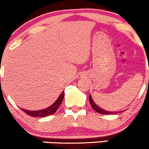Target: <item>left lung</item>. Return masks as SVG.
<instances>
[{"label": "left lung", "instance_id": "8db88e82", "mask_svg": "<svg viewBox=\"0 0 149 149\" xmlns=\"http://www.w3.org/2000/svg\"><path fill=\"white\" fill-rule=\"evenodd\" d=\"M89 101H90V104H91L92 107L93 108V109H95L98 113L103 114V115H112V114H115V112H109V111L104 110V109H101V108H100L99 107L97 106L96 104H95V102L93 101V98H92V96L90 95V97H89Z\"/></svg>", "mask_w": 149, "mask_h": 149}]
</instances>
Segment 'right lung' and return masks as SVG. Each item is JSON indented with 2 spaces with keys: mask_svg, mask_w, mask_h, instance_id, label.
I'll list each match as a JSON object with an SVG mask.
<instances>
[{
  "mask_svg": "<svg viewBox=\"0 0 149 149\" xmlns=\"http://www.w3.org/2000/svg\"><path fill=\"white\" fill-rule=\"evenodd\" d=\"M64 94H65V92H62V93H61V95L59 96V98H57V100H56L51 107L46 108V109H42V110L39 111H30L23 109H22V110H23L25 113H26L27 115H30V116L31 117H46L48 116V115H53L56 111L57 110L59 107L60 106V104H62V100H63L64 98Z\"/></svg>",
  "mask_w": 149,
  "mask_h": 149,
  "instance_id": "obj_1",
  "label": "right lung"
}]
</instances>
